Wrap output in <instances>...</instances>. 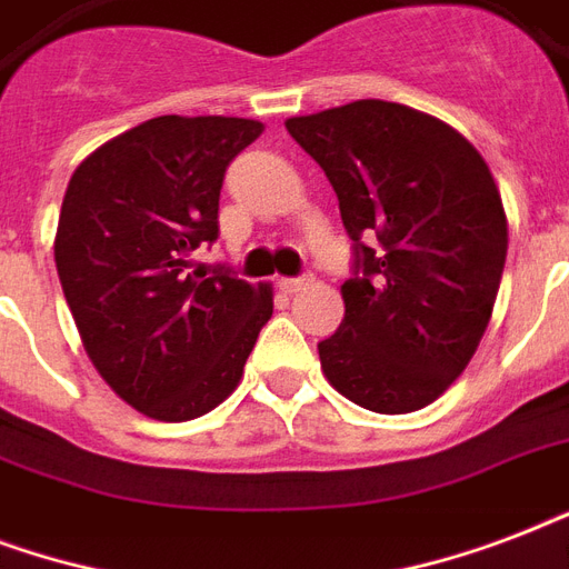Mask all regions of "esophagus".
Segmentation results:
<instances>
[{"label": "esophagus", "instance_id": "34e87169", "mask_svg": "<svg viewBox=\"0 0 569 569\" xmlns=\"http://www.w3.org/2000/svg\"><path fill=\"white\" fill-rule=\"evenodd\" d=\"M312 277L310 274H301V277H283L280 280V286H283L286 292H298V289H303V286H310Z\"/></svg>", "mask_w": 569, "mask_h": 569}]
</instances>
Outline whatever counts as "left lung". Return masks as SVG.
Segmentation results:
<instances>
[{"instance_id":"left-lung-1","label":"left lung","mask_w":569,"mask_h":569,"mask_svg":"<svg viewBox=\"0 0 569 569\" xmlns=\"http://www.w3.org/2000/svg\"><path fill=\"white\" fill-rule=\"evenodd\" d=\"M286 129L321 164L355 241L321 369L366 410L413 413L467 369L493 312L508 253L493 173L460 132L398 102L357 100Z\"/></svg>"}]
</instances>
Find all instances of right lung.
Here are the masks:
<instances>
[{"mask_svg":"<svg viewBox=\"0 0 569 569\" xmlns=\"http://www.w3.org/2000/svg\"><path fill=\"white\" fill-rule=\"evenodd\" d=\"M259 120L164 114L111 138L70 177L56 268L82 346L138 413L186 422L239 387L271 319V286L189 271L218 239L227 164Z\"/></svg>","mask_w":569,"mask_h":569,"instance_id":"obj_1","label":"right lung"}]
</instances>
